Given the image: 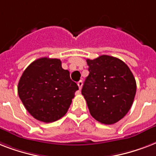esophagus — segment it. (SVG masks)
Masks as SVG:
<instances>
[{"label":"esophagus","mask_w":156,"mask_h":156,"mask_svg":"<svg viewBox=\"0 0 156 156\" xmlns=\"http://www.w3.org/2000/svg\"><path fill=\"white\" fill-rule=\"evenodd\" d=\"M83 81L80 80L79 82L78 83V87H79V89H82V87H83Z\"/></svg>","instance_id":"obj_1"}]
</instances>
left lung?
<instances>
[{"label":"left lung","mask_w":156,"mask_h":156,"mask_svg":"<svg viewBox=\"0 0 156 156\" xmlns=\"http://www.w3.org/2000/svg\"><path fill=\"white\" fill-rule=\"evenodd\" d=\"M89 75L82 89L90 115L100 123L112 125L126 116L133 104L136 81L128 66L113 56L87 59Z\"/></svg>","instance_id":"8db88e82"}]
</instances>
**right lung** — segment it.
<instances>
[{"label":"right lung","instance_id":"obj_1","mask_svg":"<svg viewBox=\"0 0 156 156\" xmlns=\"http://www.w3.org/2000/svg\"><path fill=\"white\" fill-rule=\"evenodd\" d=\"M78 90L59 59L33 61L18 82V93L28 112L38 121L53 122L66 115Z\"/></svg>","mask_w":156,"mask_h":156}]
</instances>
